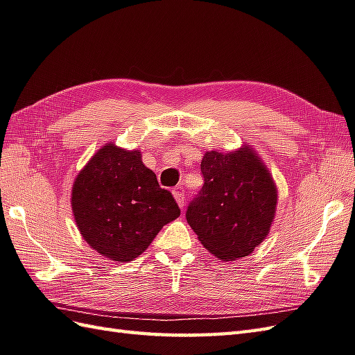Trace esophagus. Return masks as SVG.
<instances>
[{"mask_svg": "<svg viewBox=\"0 0 355 355\" xmlns=\"http://www.w3.org/2000/svg\"><path fill=\"white\" fill-rule=\"evenodd\" d=\"M172 193H174L178 205H180L181 208H183V207H184V202H186V195H184L186 190H184V187H183V186H177L174 190H172Z\"/></svg>", "mask_w": 355, "mask_h": 355, "instance_id": "obj_1", "label": "esophagus"}]
</instances>
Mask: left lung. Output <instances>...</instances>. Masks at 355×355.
I'll use <instances>...</instances> for the list:
<instances>
[{"label":"left lung","mask_w":355,"mask_h":355,"mask_svg":"<svg viewBox=\"0 0 355 355\" xmlns=\"http://www.w3.org/2000/svg\"><path fill=\"white\" fill-rule=\"evenodd\" d=\"M204 186L187 205L186 219L214 257H248L266 239L276 211V186L257 154L208 151Z\"/></svg>","instance_id":"1"}]
</instances>
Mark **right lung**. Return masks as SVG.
Returning <instances> with one entry per match:
<instances>
[{
	"mask_svg": "<svg viewBox=\"0 0 355 355\" xmlns=\"http://www.w3.org/2000/svg\"><path fill=\"white\" fill-rule=\"evenodd\" d=\"M75 220L85 241L118 262L139 257L177 219L174 196L144 166L139 151L107 144L79 172L71 192Z\"/></svg>",
	"mask_w": 355,
	"mask_h": 355,
	"instance_id": "obj_1",
	"label": "right lung"
}]
</instances>
